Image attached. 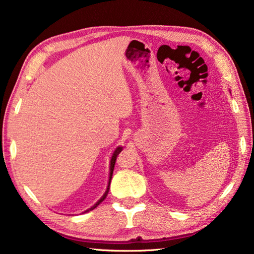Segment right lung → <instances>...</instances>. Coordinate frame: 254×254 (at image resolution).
<instances>
[{
  "label": "right lung",
  "mask_w": 254,
  "mask_h": 254,
  "mask_svg": "<svg viewBox=\"0 0 254 254\" xmlns=\"http://www.w3.org/2000/svg\"><path fill=\"white\" fill-rule=\"evenodd\" d=\"M122 147L121 145H119V147L114 150V152H113V154H112V158H111V161H110V176H109V184H107V188H106V190H105V192H104V195H103L100 199H98L97 201H96V204H94L91 208H88L87 210H85L84 213H87V212H89V210H92V209H94V208H96L98 205H100L103 200H104L105 198H106V196H107V194H109V190H110V184H111V179H112V175H113V170H114V165H115V161H117V157H118V154L122 151Z\"/></svg>",
  "instance_id": "obj_1"
}]
</instances>
